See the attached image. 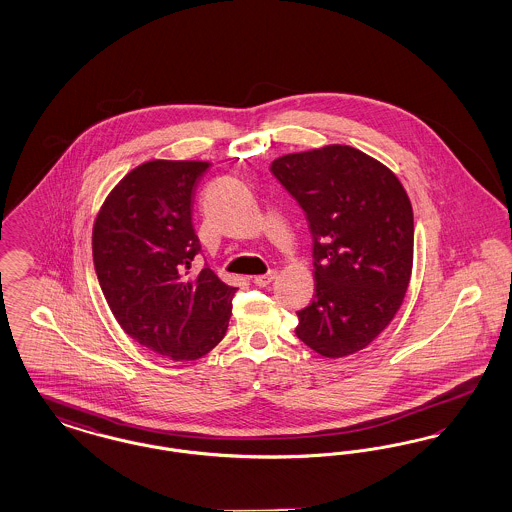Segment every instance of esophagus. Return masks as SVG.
I'll list each match as a JSON object with an SVG mask.
<instances>
[{
	"label": "esophagus",
	"instance_id": "esophagus-1",
	"mask_svg": "<svg viewBox=\"0 0 512 512\" xmlns=\"http://www.w3.org/2000/svg\"><path fill=\"white\" fill-rule=\"evenodd\" d=\"M274 276H276V272H274V270H268L267 274L255 276V278H253V284L259 286V288H267L268 284L274 280Z\"/></svg>",
	"mask_w": 512,
	"mask_h": 512
}]
</instances>
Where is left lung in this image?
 <instances>
[{
  "label": "left lung",
  "instance_id": "left-lung-1",
  "mask_svg": "<svg viewBox=\"0 0 512 512\" xmlns=\"http://www.w3.org/2000/svg\"><path fill=\"white\" fill-rule=\"evenodd\" d=\"M313 236L315 295L295 336L324 357L361 351L395 317L413 268V207L397 176L363 151L326 146L270 165Z\"/></svg>",
  "mask_w": 512,
  "mask_h": 512
}]
</instances>
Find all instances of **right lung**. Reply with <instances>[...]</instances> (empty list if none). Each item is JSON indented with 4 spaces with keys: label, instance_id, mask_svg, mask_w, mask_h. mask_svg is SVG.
Listing matches in <instances>:
<instances>
[{
    "label": "right lung",
    "instance_id": "right-lung-1",
    "mask_svg": "<svg viewBox=\"0 0 512 512\" xmlns=\"http://www.w3.org/2000/svg\"><path fill=\"white\" fill-rule=\"evenodd\" d=\"M203 161H149L128 172L94 224V268L122 330L172 361H195L219 343L238 288L205 263L192 224Z\"/></svg>",
    "mask_w": 512,
    "mask_h": 512
}]
</instances>
